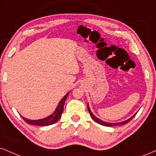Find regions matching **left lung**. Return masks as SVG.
I'll return each mask as SVG.
<instances>
[{"label":"left lung","instance_id":"left-lung-1","mask_svg":"<svg viewBox=\"0 0 156 156\" xmlns=\"http://www.w3.org/2000/svg\"><path fill=\"white\" fill-rule=\"evenodd\" d=\"M87 109H88V111H89V113H90V116L92 117V119H93V120L95 121V122L98 123V124H101V125H103V126H119V125H124V124H127L128 122H129L130 121H131L132 119H133L134 116H135V115L137 114V112L136 113H134V114L133 116H132V117H130V118H129V119H128L127 120H125V121H124V122H119V123H110V122H104V121H103V120H101V119H98V118H97V117H96V116H95V115L93 114V112H92V111H91V110H90V108L89 105H88V104H87Z\"/></svg>","mask_w":156,"mask_h":156}]
</instances>
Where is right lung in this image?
Returning a JSON list of instances; mask_svg holds the SVG:
<instances>
[{
	"label": "right lung",
	"mask_w": 156,
	"mask_h": 156,
	"mask_svg": "<svg viewBox=\"0 0 156 156\" xmlns=\"http://www.w3.org/2000/svg\"><path fill=\"white\" fill-rule=\"evenodd\" d=\"M69 94V92L66 95L63 96V98L61 100L60 102L58 104L54 112H53L52 114L50 115V116L45 117V118L40 119H37V120H31V119H27L22 116V118L24 119V120L26 122L27 124H32V125H37V126H49V125H51L53 124H55V122H57L59 120L61 116V114H62L63 111V106H64L65 101L68 97Z\"/></svg>",
	"instance_id": "obj_1"
}]
</instances>
